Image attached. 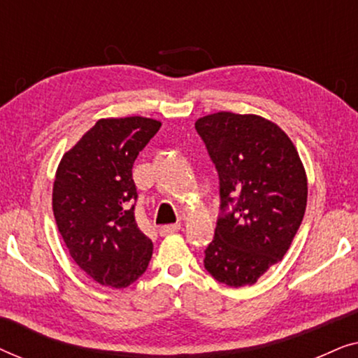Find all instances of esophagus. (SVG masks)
<instances>
[{"mask_svg":"<svg viewBox=\"0 0 358 358\" xmlns=\"http://www.w3.org/2000/svg\"><path fill=\"white\" fill-rule=\"evenodd\" d=\"M180 229V224H164V227L159 228V234L161 236H168V234H173L176 231H179Z\"/></svg>","mask_w":358,"mask_h":358,"instance_id":"obj_1","label":"esophagus"}]
</instances>
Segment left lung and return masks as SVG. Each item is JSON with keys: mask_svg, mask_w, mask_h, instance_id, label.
Instances as JSON below:
<instances>
[{"mask_svg": "<svg viewBox=\"0 0 358 358\" xmlns=\"http://www.w3.org/2000/svg\"><path fill=\"white\" fill-rule=\"evenodd\" d=\"M195 130L218 171L222 210L203 266L228 287L254 285L282 261L305 217V168L285 131L261 115L217 112Z\"/></svg>", "mask_w": 358, "mask_h": 358, "instance_id": "1", "label": "left lung"}]
</instances>
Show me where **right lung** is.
<instances>
[{"label":"right lung","mask_w":358,"mask_h":358,"mask_svg":"<svg viewBox=\"0 0 358 358\" xmlns=\"http://www.w3.org/2000/svg\"><path fill=\"white\" fill-rule=\"evenodd\" d=\"M159 127L140 115L101 119L58 164V231L73 261L101 285L125 288L148 267L153 243L136 224L131 168Z\"/></svg>","instance_id":"1"}]
</instances>
